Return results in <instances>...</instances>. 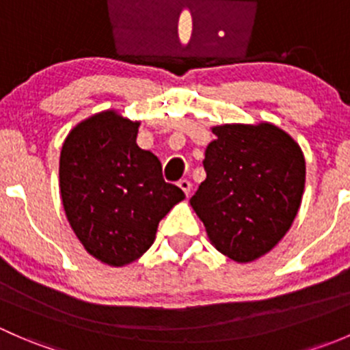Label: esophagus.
<instances>
[{
    "label": "esophagus",
    "mask_w": 350,
    "mask_h": 350,
    "mask_svg": "<svg viewBox=\"0 0 350 350\" xmlns=\"http://www.w3.org/2000/svg\"><path fill=\"white\" fill-rule=\"evenodd\" d=\"M178 186L183 189V191H185L186 196H188L189 193H191V183H189L188 179H181V181L178 183Z\"/></svg>",
    "instance_id": "1"
}]
</instances>
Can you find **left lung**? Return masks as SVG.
<instances>
[{
  "label": "left lung",
  "mask_w": 350,
  "mask_h": 350,
  "mask_svg": "<svg viewBox=\"0 0 350 350\" xmlns=\"http://www.w3.org/2000/svg\"><path fill=\"white\" fill-rule=\"evenodd\" d=\"M204 150L206 179L189 200L210 242L235 262L269 252L291 227L305 189V157L273 123H225Z\"/></svg>",
  "instance_id": "8db88e82"
}]
</instances>
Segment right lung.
<instances>
[{
    "label": "right lung",
    "mask_w": 350,
    "mask_h": 350,
    "mask_svg": "<svg viewBox=\"0 0 350 350\" xmlns=\"http://www.w3.org/2000/svg\"><path fill=\"white\" fill-rule=\"evenodd\" d=\"M140 122L115 109L77 123L59 161L67 221L84 249L122 267L154 243L159 221L185 193L162 178L161 162L137 146Z\"/></svg>",
    "instance_id": "add662e5"
}]
</instances>
